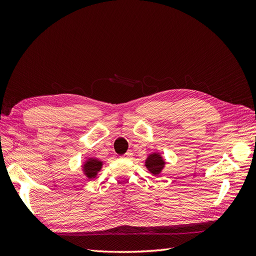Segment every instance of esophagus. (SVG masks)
Returning a JSON list of instances; mask_svg holds the SVG:
<instances>
[{
  "label": "esophagus",
  "instance_id": "34e87169",
  "mask_svg": "<svg viewBox=\"0 0 256 256\" xmlns=\"http://www.w3.org/2000/svg\"><path fill=\"white\" fill-rule=\"evenodd\" d=\"M122 157H124V158H126V159H130L131 157H132V152H131V150H128L125 154H124Z\"/></svg>",
  "mask_w": 256,
  "mask_h": 256
}]
</instances>
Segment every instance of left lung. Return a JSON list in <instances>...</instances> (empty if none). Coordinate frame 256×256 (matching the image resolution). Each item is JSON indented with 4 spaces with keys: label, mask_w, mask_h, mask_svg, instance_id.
Here are the masks:
<instances>
[{
    "label": "left lung",
    "mask_w": 256,
    "mask_h": 256,
    "mask_svg": "<svg viewBox=\"0 0 256 256\" xmlns=\"http://www.w3.org/2000/svg\"><path fill=\"white\" fill-rule=\"evenodd\" d=\"M166 162L160 152H154L145 159V166L152 175H159L164 168Z\"/></svg>",
    "instance_id": "left-lung-1"
}]
</instances>
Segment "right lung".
Returning a JSON list of instances; mask_svg holds the SVG:
<instances>
[{
    "mask_svg": "<svg viewBox=\"0 0 256 256\" xmlns=\"http://www.w3.org/2000/svg\"><path fill=\"white\" fill-rule=\"evenodd\" d=\"M104 166V162L102 160H99L97 158H88L86 160L83 161L82 164V172L83 174L86 176L88 180H92L95 178L98 174V172L102 171Z\"/></svg>",
    "mask_w": 256,
    "mask_h": 256,
    "instance_id": "obj_1",
    "label": "right lung"
}]
</instances>
